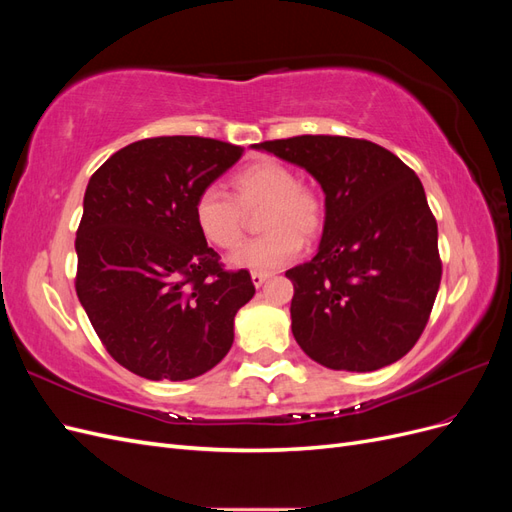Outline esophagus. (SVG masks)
<instances>
[{
  "mask_svg": "<svg viewBox=\"0 0 512 512\" xmlns=\"http://www.w3.org/2000/svg\"><path fill=\"white\" fill-rule=\"evenodd\" d=\"M269 277H271V273H265V271H254V273H252V282H254V286H256V288H260L262 284H265V282L269 280Z\"/></svg>",
  "mask_w": 512,
  "mask_h": 512,
  "instance_id": "obj_1",
  "label": "esophagus"
}]
</instances>
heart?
I'll use <instances>...</instances> for the list:
<instances>
[{
  "label": "heart",
  "instance_id": "obj_1",
  "mask_svg": "<svg viewBox=\"0 0 512 512\" xmlns=\"http://www.w3.org/2000/svg\"><path fill=\"white\" fill-rule=\"evenodd\" d=\"M235 198L209 185L194 203V220L203 237L220 250H235L245 235V211L265 207L258 239L247 241L230 256L241 269L271 271L301 252L303 237H316L324 224V200L312 185L297 181L277 160H260L230 179Z\"/></svg>",
  "mask_w": 512,
  "mask_h": 512
}]
</instances>
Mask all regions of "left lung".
I'll return each instance as SVG.
<instances>
[{"instance_id": "left-lung-1", "label": "left lung", "mask_w": 512, "mask_h": 512, "mask_svg": "<svg viewBox=\"0 0 512 512\" xmlns=\"http://www.w3.org/2000/svg\"><path fill=\"white\" fill-rule=\"evenodd\" d=\"M256 149L305 168L324 192L318 254L286 271L297 344L329 369L399 361L425 331L442 280L421 179L365 138L303 134Z\"/></svg>"}]
</instances>
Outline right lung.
Listing matches in <instances>:
<instances>
[{"label":"right lung","mask_w":512,"mask_h":512,"mask_svg":"<svg viewBox=\"0 0 512 512\" xmlns=\"http://www.w3.org/2000/svg\"><path fill=\"white\" fill-rule=\"evenodd\" d=\"M243 156L203 136L143 138L91 175L76 230V294L113 359L190 380L228 354L250 271H226L194 220L198 194Z\"/></svg>","instance_id":"1"}]
</instances>
